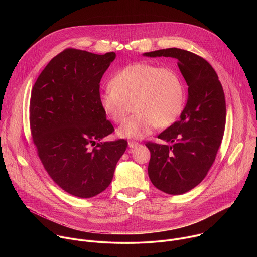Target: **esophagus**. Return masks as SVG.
I'll return each mask as SVG.
<instances>
[{"instance_id":"esophagus-1","label":"esophagus","mask_w":257,"mask_h":257,"mask_svg":"<svg viewBox=\"0 0 257 257\" xmlns=\"http://www.w3.org/2000/svg\"><path fill=\"white\" fill-rule=\"evenodd\" d=\"M139 145V143L138 142H135V141H129L128 142V146L130 149H134V148H136V146H138Z\"/></svg>"}]
</instances>
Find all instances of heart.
<instances>
[{
    "label": "heart",
    "mask_w": 257,
    "mask_h": 257,
    "mask_svg": "<svg viewBox=\"0 0 257 257\" xmlns=\"http://www.w3.org/2000/svg\"><path fill=\"white\" fill-rule=\"evenodd\" d=\"M111 86L99 93V104L105 116L121 123L118 135L142 139L156 127L174 124L184 108L186 89L179 72L169 67L138 62L124 67L111 80Z\"/></svg>",
    "instance_id": "obj_1"
}]
</instances>
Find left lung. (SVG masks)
<instances>
[{
    "label": "left lung",
    "mask_w": 257,
    "mask_h": 257,
    "mask_svg": "<svg viewBox=\"0 0 257 257\" xmlns=\"http://www.w3.org/2000/svg\"><path fill=\"white\" fill-rule=\"evenodd\" d=\"M143 56L175 58L188 85L179 121L158 136L170 145L146 143L152 183L165 193L180 195L197 186L215 160L226 125L224 89L211 65L191 52L170 48Z\"/></svg>",
    "instance_id": "8db88e82"
}]
</instances>
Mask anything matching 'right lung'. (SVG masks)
Instances as JSON below:
<instances>
[{"label":"right lung","mask_w":257,"mask_h":257,"mask_svg":"<svg viewBox=\"0 0 257 257\" xmlns=\"http://www.w3.org/2000/svg\"><path fill=\"white\" fill-rule=\"evenodd\" d=\"M116 58L67 49L36 79L29 122L38 155L53 181L80 198L105 190L127 141L100 140L114 131L99 104V82Z\"/></svg>","instance_id":"obj_1"}]
</instances>
